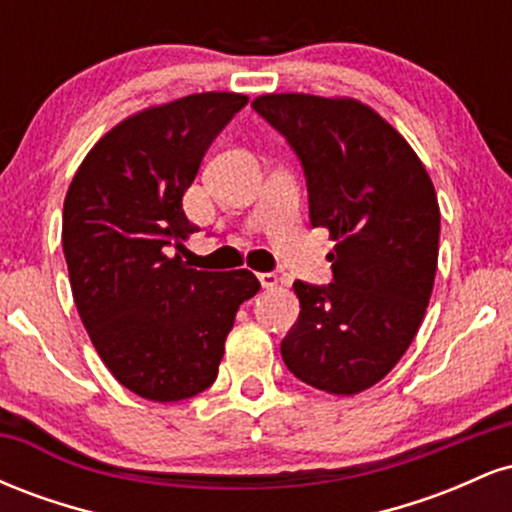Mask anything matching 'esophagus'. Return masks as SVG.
<instances>
[{
  "mask_svg": "<svg viewBox=\"0 0 512 512\" xmlns=\"http://www.w3.org/2000/svg\"><path fill=\"white\" fill-rule=\"evenodd\" d=\"M257 279H260L262 289H267V291L276 289V284H279V276H276L274 272H262V274H257Z\"/></svg>",
  "mask_w": 512,
  "mask_h": 512,
  "instance_id": "obj_1",
  "label": "esophagus"
}]
</instances>
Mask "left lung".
Returning a JSON list of instances; mask_svg holds the SVG:
<instances>
[{"mask_svg": "<svg viewBox=\"0 0 512 512\" xmlns=\"http://www.w3.org/2000/svg\"><path fill=\"white\" fill-rule=\"evenodd\" d=\"M252 108L301 158L310 223L330 231L334 281H293L301 315L281 358L305 385L351 397L397 366L431 301L440 209L431 175L383 115L349 96L264 93Z\"/></svg>", "mask_w": 512, "mask_h": 512, "instance_id": "left-lung-1", "label": "left lung"}]
</instances>
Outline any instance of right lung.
Returning <instances> with one entry per match:
<instances>
[{"label": "right lung", "instance_id": "right-lung-1", "mask_svg": "<svg viewBox=\"0 0 512 512\" xmlns=\"http://www.w3.org/2000/svg\"><path fill=\"white\" fill-rule=\"evenodd\" d=\"M248 96L204 91L149 105L103 134L74 173L62 248L74 303L120 385L180 402L216 380L250 269L197 272L170 248L195 233L182 195L204 151Z\"/></svg>", "mask_w": 512, "mask_h": 512}]
</instances>
